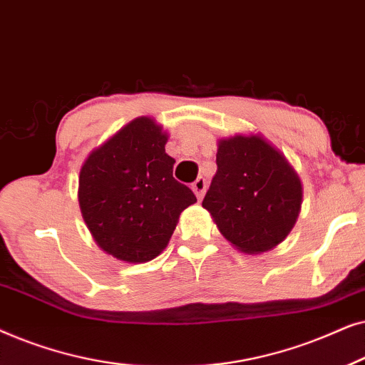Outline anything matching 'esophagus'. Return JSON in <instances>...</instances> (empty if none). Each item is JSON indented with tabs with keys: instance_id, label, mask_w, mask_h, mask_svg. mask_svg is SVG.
Segmentation results:
<instances>
[{
	"instance_id": "obj_1",
	"label": "esophagus",
	"mask_w": 365,
	"mask_h": 365,
	"mask_svg": "<svg viewBox=\"0 0 365 365\" xmlns=\"http://www.w3.org/2000/svg\"><path fill=\"white\" fill-rule=\"evenodd\" d=\"M206 187H207V181H206V179H204V178H197L196 181H194V184H192V191H194V194H196V196H197L199 201H201L202 196H204V192H206Z\"/></svg>"
}]
</instances>
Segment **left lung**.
<instances>
[{
	"label": "left lung",
	"mask_w": 365,
	"mask_h": 365,
	"mask_svg": "<svg viewBox=\"0 0 365 365\" xmlns=\"http://www.w3.org/2000/svg\"><path fill=\"white\" fill-rule=\"evenodd\" d=\"M217 171L202 199L222 236L242 252H266L291 232L302 202L297 174L259 136L219 143Z\"/></svg>",
	"instance_id": "obj_1"
}]
</instances>
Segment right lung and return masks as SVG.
<instances>
[{
    "label": "right lung",
    "instance_id": "add662e5",
    "mask_svg": "<svg viewBox=\"0 0 365 365\" xmlns=\"http://www.w3.org/2000/svg\"><path fill=\"white\" fill-rule=\"evenodd\" d=\"M168 136L138 118L89 154L79 173V206L99 247L126 262H148L171 239L196 196L173 176Z\"/></svg>",
    "mask_w": 365,
    "mask_h": 365
}]
</instances>
